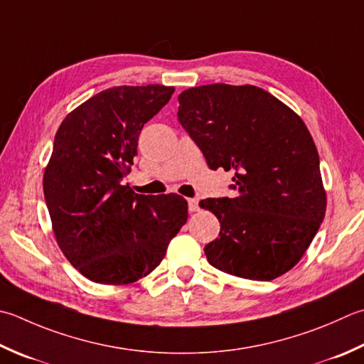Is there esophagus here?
<instances>
[{"label": "esophagus", "instance_id": "obj_1", "mask_svg": "<svg viewBox=\"0 0 364 364\" xmlns=\"http://www.w3.org/2000/svg\"><path fill=\"white\" fill-rule=\"evenodd\" d=\"M188 206H189L191 213H196V211H198V208H200V206H198L197 198H188Z\"/></svg>", "mask_w": 364, "mask_h": 364}]
</instances>
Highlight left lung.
Listing matches in <instances>:
<instances>
[{"label": "left lung", "instance_id": "obj_1", "mask_svg": "<svg viewBox=\"0 0 364 364\" xmlns=\"http://www.w3.org/2000/svg\"><path fill=\"white\" fill-rule=\"evenodd\" d=\"M178 121L208 167L233 172L232 198H206L219 237L205 246L213 267L272 281L294 268L325 218L326 192L308 127L254 85H202L180 96Z\"/></svg>", "mask_w": 364, "mask_h": 364}]
</instances>
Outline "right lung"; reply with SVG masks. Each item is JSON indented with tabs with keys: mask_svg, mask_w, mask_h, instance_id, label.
I'll return each instance as SVG.
<instances>
[{
	"mask_svg": "<svg viewBox=\"0 0 364 364\" xmlns=\"http://www.w3.org/2000/svg\"><path fill=\"white\" fill-rule=\"evenodd\" d=\"M175 88L113 87L68 113L44 172L56 243L90 281L123 286L159 265L188 220L181 196H140L123 184L139 135Z\"/></svg>",
	"mask_w": 364,
	"mask_h": 364,
	"instance_id": "add662e5",
	"label": "right lung"
}]
</instances>
